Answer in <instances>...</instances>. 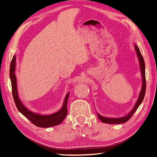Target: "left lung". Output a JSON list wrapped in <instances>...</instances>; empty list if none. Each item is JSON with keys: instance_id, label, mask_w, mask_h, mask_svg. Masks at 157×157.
<instances>
[{"instance_id": "1", "label": "left lung", "mask_w": 157, "mask_h": 157, "mask_svg": "<svg viewBox=\"0 0 157 157\" xmlns=\"http://www.w3.org/2000/svg\"><path fill=\"white\" fill-rule=\"evenodd\" d=\"M135 50L137 52V56L138 58L139 62H140V70L141 72V77H142V86H141V91L140 93V95H139L137 101L136 102V103L135 106H133V109L129 112V113L126 115L125 116H123V117L121 118H108V117H105V116H102L100 115L99 114H97L98 118H99V120L101 121L102 122H104L106 124H124L125 122H126L127 121H128L129 119L131 118L132 115L133 113H135L136 110L140 105L141 104V102H143V98H144L145 97V91H146V79H145V62L144 59H143V56L141 55V54L140 52V48H138L137 45L136 44L135 45Z\"/></svg>"}]
</instances>
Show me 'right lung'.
Segmentation results:
<instances>
[{
    "instance_id": "right-lung-1",
    "label": "right lung",
    "mask_w": 157,
    "mask_h": 157,
    "mask_svg": "<svg viewBox=\"0 0 157 157\" xmlns=\"http://www.w3.org/2000/svg\"><path fill=\"white\" fill-rule=\"evenodd\" d=\"M15 70L16 55L13 56L10 64V78L12 84V95L17 110L24 116H25L31 123H33L36 126L40 128H49L61 124L62 121L66 118L67 113H68V110H67V102H68L70 93H67V95H66L64 98L63 105H62L60 110L56 112V113L48 115H44L33 113V112L29 110L28 108H26L18 96V92H17Z\"/></svg>"
}]
</instances>
